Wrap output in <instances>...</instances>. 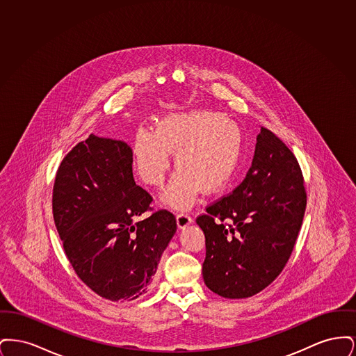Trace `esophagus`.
Returning <instances> with one entry per match:
<instances>
[{"label": "esophagus", "instance_id": "esophagus-1", "mask_svg": "<svg viewBox=\"0 0 356 356\" xmlns=\"http://www.w3.org/2000/svg\"><path fill=\"white\" fill-rule=\"evenodd\" d=\"M176 221H177L179 228H186V225L192 221V219L186 212H177L176 213Z\"/></svg>", "mask_w": 356, "mask_h": 356}]
</instances>
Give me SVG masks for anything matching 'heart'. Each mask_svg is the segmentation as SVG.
Returning a JSON list of instances; mask_svg holds the SVG:
<instances>
[{
	"label": "heart",
	"instance_id": "heart-1",
	"mask_svg": "<svg viewBox=\"0 0 356 356\" xmlns=\"http://www.w3.org/2000/svg\"><path fill=\"white\" fill-rule=\"evenodd\" d=\"M243 151V134L235 121L212 111L168 115L156 129L140 128L134 141V160L147 186L163 184L173 154L175 172L163 195L173 208H188L197 192L213 193L235 176Z\"/></svg>",
	"mask_w": 356,
	"mask_h": 356
}]
</instances>
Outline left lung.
<instances>
[{
	"mask_svg": "<svg viewBox=\"0 0 356 356\" xmlns=\"http://www.w3.org/2000/svg\"><path fill=\"white\" fill-rule=\"evenodd\" d=\"M256 140L243 183L196 219L205 236L204 282L228 299L250 298L271 284L305 218L307 192L295 154L264 127Z\"/></svg>",
	"mask_w": 356,
	"mask_h": 356,
	"instance_id": "obj_1",
	"label": "left lung"
}]
</instances>
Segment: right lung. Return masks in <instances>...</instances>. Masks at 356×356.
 I'll use <instances>...</instances> for the list:
<instances>
[{
  "label": "right lung",
  "instance_id": "obj_1",
  "mask_svg": "<svg viewBox=\"0 0 356 356\" xmlns=\"http://www.w3.org/2000/svg\"><path fill=\"white\" fill-rule=\"evenodd\" d=\"M132 163L127 143L90 135L63 159L53 184V219L70 266L112 302L147 292L176 232L175 215L153 211L152 196L136 184ZM145 211L152 216L138 221Z\"/></svg>",
  "mask_w": 356,
  "mask_h": 356
}]
</instances>
